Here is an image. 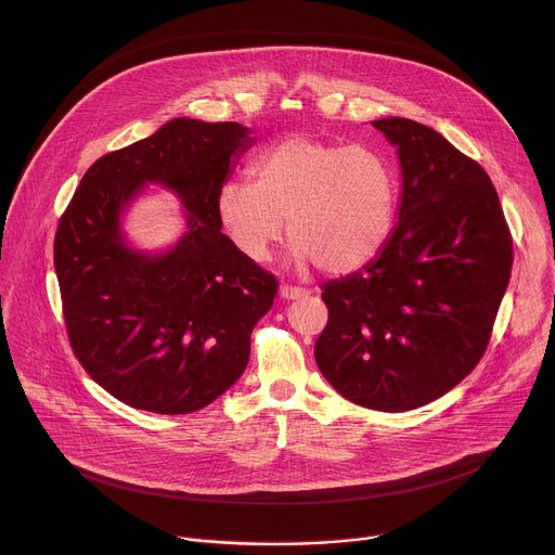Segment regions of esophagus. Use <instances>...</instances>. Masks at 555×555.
<instances>
[{
    "label": "esophagus",
    "instance_id": "1",
    "mask_svg": "<svg viewBox=\"0 0 555 555\" xmlns=\"http://www.w3.org/2000/svg\"><path fill=\"white\" fill-rule=\"evenodd\" d=\"M309 292L307 289H302V287H292V285H283L281 289H279V296L283 298V300H298V298H305Z\"/></svg>",
    "mask_w": 555,
    "mask_h": 555
}]
</instances>
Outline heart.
<instances>
[{
  "label": "heart",
  "instance_id": "1",
  "mask_svg": "<svg viewBox=\"0 0 555 555\" xmlns=\"http://www.w3.org/2000/svg\"><path fill=\"white\" fill-rule=\"evenodd\" d=\"M215 206L230 244L248 261L270 259L287 221L296 266L315 263L345 276L388 244L398 221V180L375 149L296 133L257 157L250 182H223Z\"/></svg>",
  "mask_w": 555,
  "mask_h": 555
}]
</instances>
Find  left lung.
I'll return each mask as SVG.
<instances>
[{
  "label": "left lung",
  "instance_id": "8db88e82",
  "mask_svg": "<svg viewBox=\"0 0 555 555\" xmlns=\"http://www.w3.org/2000/svg\"><path fill=\"white\" fill-rule=\"evenodd\" d=\"M398 151L402 195L384 250L327 281L330 321L313 356L349 402L402 413L479 364L512 274V236L490 176L439 131L371 122Z\"/></svg>",
  "mask_w": 555,
  "mask_h": 555
}]
</instances>
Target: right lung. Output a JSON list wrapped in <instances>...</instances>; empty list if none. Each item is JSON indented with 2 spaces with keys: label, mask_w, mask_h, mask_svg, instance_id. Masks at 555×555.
Wrapping results in <instances>:
<instances>
[{
  "label": "right lung",
  "mask_w": 555,
  "mask_h": 555,
  "mask_svg": "<svg viewBox=\"0 0 555 555\" xmlns=\"http://www.w3.org/2000/svg\"><path fill=\"white\" fill-rule=\"evenodd\" d=\"M255 140L240 122L173 118L96 160L59 221L54 270L69 345L131 409L199 411L248 366L250 334L279 283L230 244L215 202ZM149 185L185 208L183 236L157 254L133 249L121 228Z\"/></svg>",
  "instance_id": "right-lung-1"
}]
</instances>
